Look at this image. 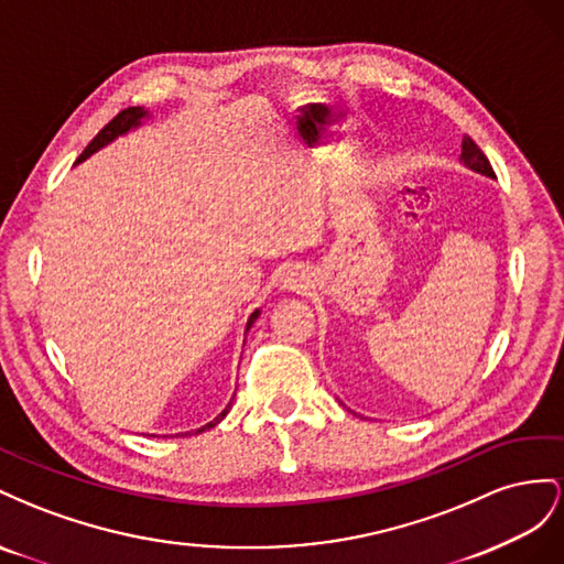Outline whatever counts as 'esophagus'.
Segmentation results:
<instances>
[{
	"label": "esophagus",
	"mask_w": 564,
	"mask_h": 564,
	"mask_svg": "<svg viewBox=\"0 0 564 564\" xmlns=\"http://www.w3.org/2000/svg\"><path fill=\"white\" fill-rule=\"evenodd\" d=\"M281 285H283V291H291V293H304V291H307V288H310V276H307V271L300 269V267L288 269V271L283 273Z\"/></svg>",
	"instance_id": "esophagus-1"
}]
</instances>
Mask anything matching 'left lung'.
<instances>
[{"label":"left lung","mask_w":564,"mask_h":564,"mask_svg":"<svg viewBox=\"0 0 564 564\" xmlns=\"http://www.w3.org/2000/svg\"><path fill=\"white\" fill-rule=\"evenodd\" d=\"M460 158H463V163L468 165L470 170L494 176V167H491V163L487 160V155L481 153V149L477 147V143L470 137H463V155Z\"/></svg>","instance_id":"obj_1"}]
</instances>
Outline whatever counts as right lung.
Listing matches in <instances>:
<instances>
[{
	"mask_svg": "<svg viewBox=\"0 0 564 564\" xmlns=\"http://www.w3.org/2000/svg\"><path fill=\"white\" fill-rule=\"evenodd\" d=\"M143 116H147V110H143V108H139V106H132V108H124V110H120L118 112V116L116 118H112L106 127H104V130L99 132V134H96L91 141H89V147L83 151V155H79L77 158V163H79V160H85V158H89L94 151H99L101 147H106V143L108 141H112V139H116L118 134H124L127 130H130V127H134V124H139V120L143 118ZM257 314H260V312H254L252 316H250V321H248V330H250V326L254 324V318H257ZM231 406V404H229ZM229 406L227 409H224L217 417H215V421L213 423H207V425H203L200 430H196V432H203V430H210V427H215L219 421H221V417L224 415H227L229 413Z\"/></svg>",
	"mask_w": 564,
	"mask_h": 564,
	"instance_id": "right-lung-1",
	"label": "right lung"
}]
</instances>
